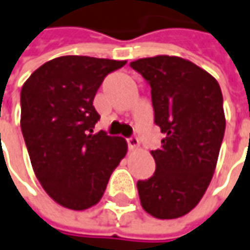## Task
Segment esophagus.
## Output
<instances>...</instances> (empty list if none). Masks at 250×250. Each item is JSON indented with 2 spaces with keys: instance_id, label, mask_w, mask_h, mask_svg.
Wrapping results in <instances>:
<instances>
[{
  "instance_id": "esophagus-1",
  "label": "esophagus",
  "mask_w": 250,
  "mask_h": 250,
  "mask_svg": "<svg viewBox=\"0 0 250 250\" xmlns=\"http://www.w3.org/2000/svg\"><path fill=\"white\" fill-rule=\"evenodd\" d=\"M127 144H128V149H130V150H135V149H138L139 147V141L138 138H135V137H131V138L127 139Z\"/></svg>"
}]
</instances>
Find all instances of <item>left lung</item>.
<instances>
[{
  "label": "left lung",
  "mask_w": 250,
  "mask_h": 250,
  "mask_svg": "<svg viewBox=\"0 0 250 250\" xmlns=\"http://www.w3.org/2000/svg\"><path fill=\"white\" fill-rule=\"evenodd\" d=\"M150 84L154 123L166 135L152 150L153 176L138 181L142 208L157 219H176L200 203L213 176L226 118L218 81L194 62L154 56L130 62Z\"/></svg>",
  "instance_id": "8db88e82"
}]
</instances>
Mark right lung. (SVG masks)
<instances>
[{
  "label": "right lung",
  "instance_id": "obj_1",
  "mask_svg": "<svg viewBox=\"0 0 250 250\" xmlns=\"http://www.w3.org/2000/svg\"><path fill=\"white\" fill-rule=\"evenodd\" d=\"M127 61L61 56L32 72L21 87L20 125L35 176L61 207L96 205L127 142L106 132L93 134L100 120L93 105L109 72Z\"/></svg>",
  "mask_w": 250,
  "mask_h": 250
}]
</instances>
